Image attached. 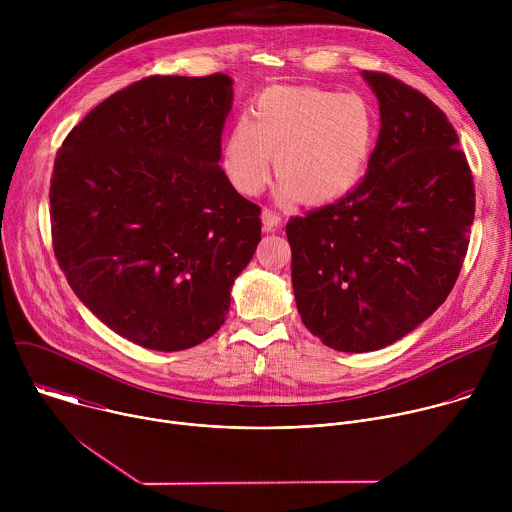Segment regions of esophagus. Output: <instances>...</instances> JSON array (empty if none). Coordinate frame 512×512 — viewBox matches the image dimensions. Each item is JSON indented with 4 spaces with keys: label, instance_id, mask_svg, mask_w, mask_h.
I'll return each mask as SVG.
<instances>
[{
    "label": "esophagus",
    "instance_id": "34e87169",
    "mask_svg": "<svg viewBox=\"0 0 512 512\" xmlns=\"http://www.w3.org/2000/svg\"><path fill=\"white\" fill-rule=\"evenodd\" d=\"M261 221H263V229H265V231H275L277 227H281L283 218H281V214L273 212L271 208H263V212H261Z\"/></svg>",
    "mask_w": 512,
    "mask_h": 512
}]
</instances>
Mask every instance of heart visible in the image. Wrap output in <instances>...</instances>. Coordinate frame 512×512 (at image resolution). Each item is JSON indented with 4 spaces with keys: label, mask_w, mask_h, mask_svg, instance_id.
Masks as SVG:
<instances>
[{
    "label": "heart",
    "mask_w": 512,
    "mask_h": 512,
    "mask_svg": "<svg viewBox=\"0 0 512 512\" xmlns=\"http://www.w3.org/2000/svg\"><path fill=\"white\" fill-rule=\"evenodd\" d=\"M379 131L373 103L360 93L318 87H269L255 97L223 143V170L243 196H257L271 178L281 198L326 204L362 178Z\"/></svg>",
    "instance_id": "b5f03b06"
}]
</instances>
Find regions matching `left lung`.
I'll return each instance as SVG.
<instances>
[{
  "instance_id": "8db88e82",
  "label": "left lung",
  "mask_w": 512,
  "mask_h": 512,
  "mask_svg": "<svg viewBox=\"0 0 512 512\" xmlns=\"http://www.w3.org/2000/svg\"><path fill=\"white\" fill-rule=\"evenodd\" d=\"M362 77L381 111L367 174L336 204L285 225L302 322L342 352L385 348L446 302L476 206L446 113L385 72Z\"/></svg>"
}]
</instances>
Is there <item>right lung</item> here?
I'll list each match as a JSON object with an SVG mask.
<instances>
[{
	"label": "right lung",
	"mask_w": 512,
	"mask_h": 512,
	"mask_svg": "<svg viewBox=\"0 0 512 512\" xmlns=\"http://www.w3.org/2000/svg\"><path fill=\"white\" fill-rule=\"evenodd\" d=\"M231 77H148L66 135L50 180L56 261L79 300L143 348H192L225 324L261 208L229 182Z\"/></svg>",
	"instance_id": "1"
}]
</instances>
